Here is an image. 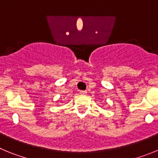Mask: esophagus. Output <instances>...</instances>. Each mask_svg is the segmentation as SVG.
Instances as JSON below:
<instances>
[{"label": "esophagus", "mask_w": 158, "mask_h": 158, "mask_svg": "<svg viewBox=\"0 0 158 158\" xmlns=\"http://www.w3.org/2000/svg\"><path fill=\"white\" fill-rule=\"evenodd\" d=\"M87 93V91H80V94L81 95H86Z\"/></svg>", "instance_id": "obj_1"}]
</instances>
